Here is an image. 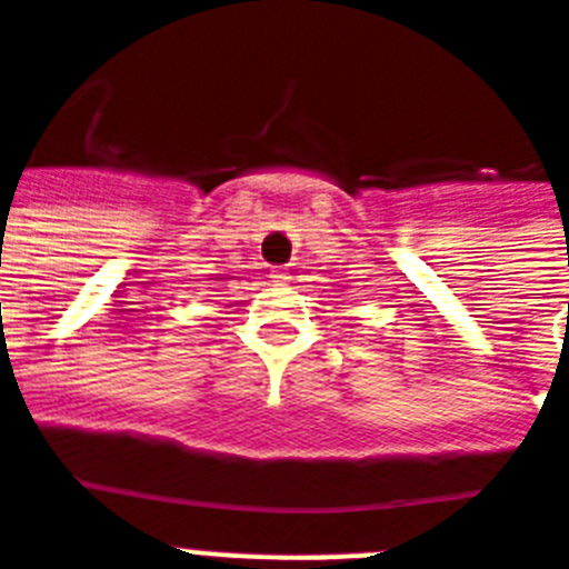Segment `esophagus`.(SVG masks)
Segmentation results:
<instances>
[{
    "label": "esophagus",
    "mask_w": 569,
    "mask_h": 569,
    "mask_svg": "<svg viewBox=\"0 0 569 569\" xmlns=\"http://www.w3.org/2000/svg\"><path fill=\"white\" fill-rule=\"evenodd\" d=\"M271 277H274V283H286V280H289V271L274 269V274H271Z\"/></svg>",
    "instance_id": "34e87169"
}]
</instances>
